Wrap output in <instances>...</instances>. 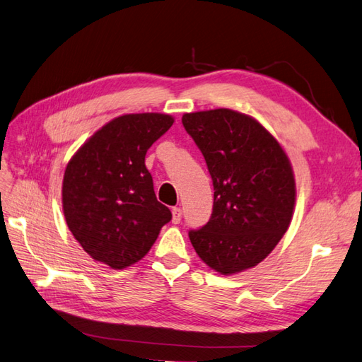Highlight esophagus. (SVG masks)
Returning a JSON list of instances; mask_svg holds the SVG:
<instances>
[{
  "label": "esophagus",
  "mask_w": 362,
  "mask_h": 362,
  "mask_svg": "<svg viewBox=\"0 0 362 362\" xmlns=\"http://www.w3.org/2000/svg\"><path fill=\"white\" fill-rule=\"evenodd\" d=\"M181 217H182V211H181V208H178V206H175V208H172V222L177 225V223H180L181 222Z\"/></svg>",
  "instance_id": "esophagus-1"
}]
</instances>
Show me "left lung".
Listing matches in <instances>:
<instances>
[{"label":"left lung","instance_id":"left-lung-1","mask_svg":"<svg viewBox=\"0 0 362 362\" xmlns=\"http://www.w3.org/2000/svg\"><path fill=\"white\" fill-rule=\"evenodd\" d=\"M214 187L210 221L192 229L196 254L222 275L257 266L290 226L296 182L279 141L257 119L229 108L185 113Z\"/></svg>","mask_w":362,"mask_h":362}]
</instances>
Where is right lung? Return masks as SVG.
<instances>
[{"instance_id":"right-lung-1","label":"right lung","mask_w":362,"mask_h":362,"mask_svg":"<svg viewBox=\"0 0 362 362\" xmlns=\"http://www.w3.org/2000/svg\"><path fill=\"white\" fill-rule=\"evenodd\" d=\"M173 117H115L69 160L62 202L68 228L95 261L120 270L144 258L172 213L157 201L145 156Z\"/></svg>"}]
</instances>
